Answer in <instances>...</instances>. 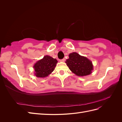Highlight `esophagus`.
<instances>
[{
	"label": "esophagus",
	"instance_id": "34e87169",
	"mask_svg": "<svg viewBox=\"0 0 122 122\" xmlns=\"http://www.w3.org/2000/svg\"><path fill=\"white\" fill-rule=\"evenodd\" d=\"M65 61V58L61 59V60H60V61H61V62H64Z\"/></svg>",
	"mask_w": 122,
	"mask_h": 122
}]
</instances>
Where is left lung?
Returning <instances> with one entry per match:
<instances>
[{
    "label": "left lung",
    "mask_w": 122,
    "mask_h": 122,
    "mask_svg": "<svg viewBox=\"0 0 122 122\" xmlns=\"http://www.w3.org/2000/svg\"><path fill=\"white\" fill-rule=\"evenodd\" d=\"M67 60V65L69 69L77 76H83L90 75L93 69L91 61L76 52L70 53Z\"/></svg>",
    "instance_id": "8db88e82"
}]
</instances>
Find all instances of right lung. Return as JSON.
I'll list each match as a JSON object with an SVG mask.
<instances>
[{
	"instance_id": "obj_1",
	"label": "right lung",
	"mask_w": 122,
	"mask_h": 122,
	"mask_svg": "<svg viewBox=\"0 0 122 122\" xmlns=\"http://www.w3.org/2000/svg\"><path fill=\"white\" fill-rule=\"evenodd\" d=\"M57 62L55 58L46 55L43 59L36 62L34 68L35 75L38 77H46L52 73L56 67Z\"/></svg>"
}]
</instances>
